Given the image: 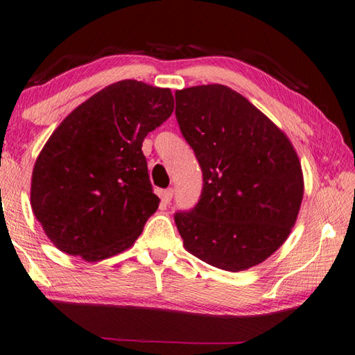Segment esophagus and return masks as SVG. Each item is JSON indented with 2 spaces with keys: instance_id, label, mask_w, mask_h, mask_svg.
<instances>
[{
  "instance_id": "34e87169",
  "label": "esophagus",
  "mask_w": 355,
  "mask_h": 355,
  "mask_svg": "<svg viewBox=\"0 0 355 355\" xmlns=\"http://www.w3.org/2000/svg\"><path fill=\"white\" fill-rule=\"evenodd\" d=\"M161 199H162V202H164L165 205L170 204L171 199H173V188H167V190H164L161 193Z\"/></svg>"
}]
</instances>
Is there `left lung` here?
<instances>
[{"label":"left lung","mask_w":355,"mask_h":355,"mask_svg":"<svg viewBox=\"0 0 355 355\" xmlns=\"http://www.w3.org/2000/svg\"><path fill=\"white\" fill-rule=\"evenodd\" d=\"M175 96L179 128L204 176L196 207L175 214L185 250L231 272L262 263L288 239L302 204L303 173L291 141L227 85Z\"/></svg>","instance_id":"1"}]
</instances>
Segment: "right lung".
<instances>
[{
  "instance_id": "right-lung-1",
  "label": "right lung",
  "mask_w": 355,
  "mask_h": 355,
  "mask_svg": "<svg viewBox=\"0 0 355 355\" xmlns=\"http://www.w3.org/2000/svg\"><path fill=\"white\" fill-rule=\"evenodd\" d=\"M170 89L125 79L64 119L36 159L31 204L58 250L98 262L130 248L159 198L142 142L167 121Z\"/></svg>"
}]
</instances>
